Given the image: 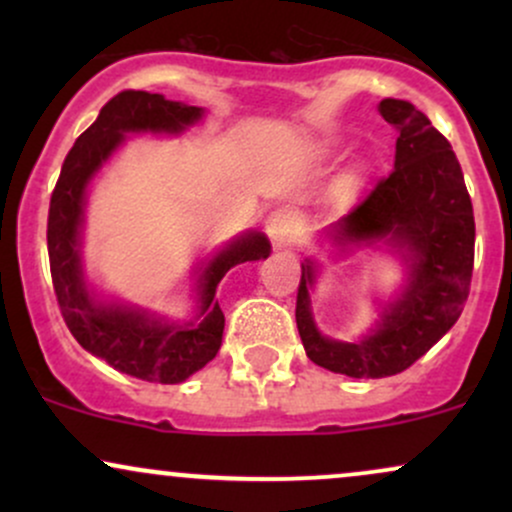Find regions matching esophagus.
<instances>
[{
    "label": "esophagus",
    "mask_w": 512,
    "mask_h": 512,
    "mask_svg": "<svg viewBox=\"0 0 512 512\" xmlns=\"http://www.w3.org/2000/svg\"><path fill=\"white\" fill-rule=\"evenodd\" d=\"M267 233L269 238H272V245L276 250L286 248V245L291 243V233H293V221L289 211L276 209L267 219Z\"/></svg>",
    "instance_id": "34e87169"
}]
</instances>
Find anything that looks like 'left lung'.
<instances>
[{
    "label": "left lung",
    "instance_id": "obj_1",
    "mask_svg": "<svg viewBox=\"0 0 512 512\" xmlns=\"http://www.w3.org/2000/svg\"><path fill=\"white\" fill-rule=\"evenodd\" d=\"M380 115L397 129L395 168L332 226L334 240L385 243L407 262V289L361 342L317 332L308 289L315 264H301L296 325L317 366L349 378H387L407 370L460 317L474 269V211L448 139L409 101L385 98Z\"/></svg>",
    "mask_w": 512,
    "mask_h": 512
}]
</instances>
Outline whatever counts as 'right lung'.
<instances>
[{
  "label": "right lung",
  "instance_id": "obj_1",
  "mask_svg": "<svg viewBox=\"0 0 512 512\" xmlns=\"http://www.w3.org/2000/svg\"><path fill=\"white\" fill-rule=\"evenodd\" d=\"M202 115V108L168 101L161 93H117L69 149L50 197V274L69 332L88 354L146 383L178 385L219 354L226 317L216 301V286L228 269L264 260L272 248L264 233H245L221 250L199 276V315L195 322L180 325L158 320L139 308L103 303L88 291L81 269L79 245L86 187L117 146L125 142V134H180Z\"/></svg>",
  "mask_w": 512,
  "mask_h": 512
}]
</instances>
